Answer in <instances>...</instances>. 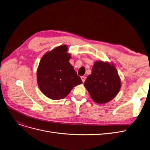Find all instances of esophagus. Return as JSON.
<instances>
[{
  "instance_id": "1",
  "label": "esophagus",
  "mask_w": 150,
  "mask_h": 150,
  "mask_svg": "<svg viewBox=\"0 0 150 150\" xmlns=\"http://www.w3.org/2000/svg\"><path fill=\"white\" fill-rule=\"evenodd\" d=\"M81 79H82V82H85L86 79L85 76H81Z\"/></svg>"
}]
</instances>
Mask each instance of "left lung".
<instances>
[{"instance_id":"left-lung-1","label":"left lung","mask_w":150,"mask_h":150,"mask_svg":"<svg viewBox=\"0 0 150 150\" xmlns=\"http://www.w3.org/2000/svg\"><path fill=\"white\" fill-rule=\"evenodd\" d=\"M84 86L95 102L102 104L116 97L121 87V81L112 64L98 61L93 66Z\"/></svg>"}]
</instances>
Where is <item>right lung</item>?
Instances as JSON below:
<instances>
[{"label":"right lung","mask_w":150,"mask_h":150,"mask_svg":"<svg viewBox=\"0 0 150 150\" xmlns=\"http://www.w3.org/2000/svg\"><path fill=\"white\" fill-rule=\"evenodd\" d=\"M67 45H60L41 58L37 71L39 88L46 97L60 100L82 81L69 62Z\"/></svg>","instance_id":"add662e5"}]
</instances>
